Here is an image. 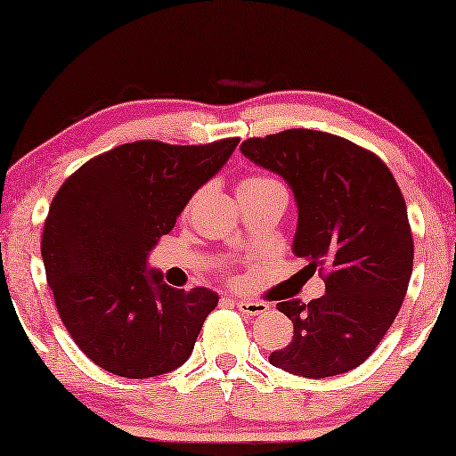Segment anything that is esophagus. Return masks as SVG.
<instances>
[{
    "label": "esophagus",
    "instance_id": "1",
    "mask_svg": "<svg viewBox=\"0 0 456 456\" xmlns=\"http://www.w3.org/2000/svg\"><path fill=\"white\" fill-rule=\"evenodd\" d=\"M236 309L245 315H264L270 311V305L261 301H236Z\"/></svg>",
    "mask_w": 456,
    "mask_h": 456
}]
</instances>
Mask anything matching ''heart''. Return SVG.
<instances>
[{
	"label": "heart",
	"instance_id": "b5f03b06",
	"mask_svg": "<svg viewBox=\"0 0 456 456\" xmlns=\"http://www.w3.org/2000/svg\"><path fill=\"white\" fill-rule=\"evenodd\" d=\"M273 183H278V180L267 178V176H251V178L242 180L240 186H264V184H273Z\"/></svg>",
	"mask_w": 456,
	"mask_h": 456
}]
</instances>
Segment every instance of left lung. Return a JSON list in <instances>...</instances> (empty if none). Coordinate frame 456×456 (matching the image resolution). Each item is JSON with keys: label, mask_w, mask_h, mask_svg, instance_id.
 <instances>
[{"label": "left lung", "mask_w": 456, "mask_h": 456, "mask_svg": "<svg viewBox=\"0 0 456 456\" xmlns=\"http://www.w3.org/2000/svg\"><path fill=\"white\" fill-rule=\"evenodd\" d=\"M240 151L290 184L295 253L326 282V295L307 305H276L295 332L270 363L314 379L354 370L396 320L413 272V234L395 176L370 149L320 130L253 136Z\"/></svg>", "instance_id": "8db88e82"}]
</instances>
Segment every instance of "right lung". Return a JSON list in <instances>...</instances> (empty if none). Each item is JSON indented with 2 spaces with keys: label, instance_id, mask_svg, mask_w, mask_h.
<instances>
[{
  "label": "right lung",
  "instance_id": "right-lung-1",
  "mask_svg": "<svg viewBox=\"0 0 456 456\" xmlns=\"http://www.w3.org/2000/svg\"><path fill=\"white\" fill-rule=\"evenodd\" d=\"M239 141L124 142L55 192L41 236L47 284L68 334L102 370L145 379L189 359L217 295L172 289L145 259Z\"/></svg>",
  "mask_w": 456,
  "mask_h": 456
}]
</instances>
